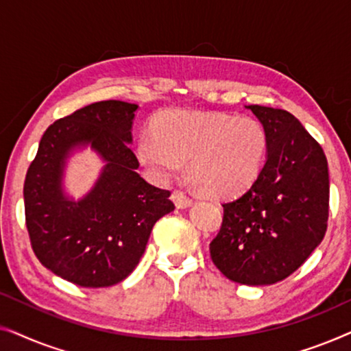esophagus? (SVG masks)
<instances>
[{
  "label": "esophagus",
  "instance_id": "34e87169",
  "mask_svg": "<svg viewBox=\"0 0 351 351\" xmlns=\"http://www.w3.org/2000/svg\"><path fill=\"white\" fill-rule=\"evenodd\" d=\"M171 198H172V201H174V204H176L179 209L189 208V206L193 204V199H191L190 196L185 193V191H180V190H174V191H172Z\"/></svg>",
  "mask_w": 351,
  "mask_h": 351
}]
</instances>
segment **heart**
<instances>
[{"instance_id":"obj_1","label":"heart","mask_w":351,"mask_h":351,"mask_svg":"<svg viewBox=\"0 0 351 351\" xmlns=\"http://www.w3.org/2000/svg\"><path fill=\"white\" fill-rule=\"evenodd\" d=\"M137 158L158 182L186 176L201 195L227 199L246 191L261 176L268 134L261 121L230 113L171 110L158 114L153 131L137 141Z\"/></svg>"}]
</instances>
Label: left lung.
I'll return each instance as SVG.
<instances>
[{
  "label": "left lung",
  "instance_id": "obj_1",
  "mask_svg": "<svg viewBox=\"0 0 351 351\" xmlns=\"http://www.w3.org/2000/svg\"><path fill=\"white\" fill-rule=\"evenodd\" d=\"M268 134L261 176L225 203L220 232L209 244L214 265L247 286L292 275L323 241L329 217V172L323 148L294 114L247 105Z\"/></svg>",
  "mask_w": 351,
  "mask_h": 351
}]
</instances>
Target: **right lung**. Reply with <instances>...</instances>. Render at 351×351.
I'll return each mask as SVG.
<instances>
[{
    "mask_svg": "<svg viewBox=\"0 0 351 351\" xmlns=\"http://www.w3.org/2000/svg\"><path fill=\"white\" fill-rule=\"evenodd\" d=\"M138 105L104 100L57 119L43 134L23 184L33 252L47 270L83 287H108L131 275L152 228L174 210L171 191L137 174L128 143ZM90 145L108 162L78 202L61 189L66 158Z\"/></svg>",
    "mask_w": 351,
    "mask_h": 351,
    "instance_id": "right-lung-1",
    "label": "right lung"
}]
</instances>
